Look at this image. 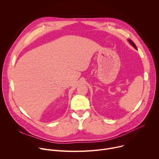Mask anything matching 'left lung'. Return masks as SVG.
<instances>
[{
    "label": "left lung",
    "instance_id": "8db88e82",
    "mask_svg": "<svg viewBox=\"0 0 159 159\" xmlns=\"http://www.w3.org/2000/svg\"><path fill=\"white\" fill-rule=\"evenodd\" d=\"M128 40H129V42H130V44H131L135 49H137V47H136V44H134V43L133 42V40H131V39H128Z\"/></svg>",
    "mask_w": 159,
    "mask_h": 159
}]
</instances>
